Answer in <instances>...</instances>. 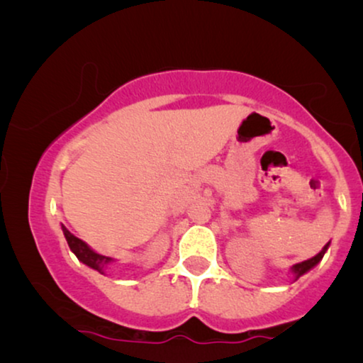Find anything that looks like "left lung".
Listing matches in <instances>:
<instances>
[{"label": "left lung", "mask_w": 363, "mask_h": 363, "mask_svg": "<svg viewBox=\"0 0 363 363\" xmlns=\"http://www.w3.org/2000/svg\"><path fill=\"white\" fill-rule=\"evenodd\" d=\"M327 247H329V242H327V245L324 246V250H322V251L319 252V255H315L314 257H311V259H307V261H302V262H299V264L292 266V274H294L296 279H299V277H301L302 274H306L307 271L312 269V267H314V266L317 264V262H319V261L322 259V257H324Z\"/></svg>", "instance_id": "obj_1"}]
</instances>
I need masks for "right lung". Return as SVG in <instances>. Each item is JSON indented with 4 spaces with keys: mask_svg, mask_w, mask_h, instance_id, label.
I'll return each mask as SVG.
<instances>
[{
    "mask_svg": "<svg viewBox=\"0 0 363 363\" xmlns=\"http://www.w3.org/2000/svg\"><path fill=\"white\" fill-rule=\"evenodd\" d=\"M62 231H64V236H66V240H67L69 247H71V251L77 256V259L82 261L84 264H87L89 267H92V269L99 271L101 274H104V269H106L108 262L112 261L111 257L97 255V252L92 251L91 247L86 245V242L74 236L72 233H69L64 226H62Z\"/></svg>",
    "mask_w": 363,
    "mask_h": 363,
    "instance_id": "1",
    "label": "right lung"
}]
</instances>
